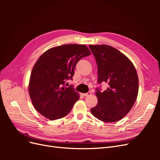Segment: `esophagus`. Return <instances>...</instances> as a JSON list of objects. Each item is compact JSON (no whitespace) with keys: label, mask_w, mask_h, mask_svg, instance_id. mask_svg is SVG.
Wrapping results in <instances>:
<instances>
[{"label":"esophagus","mask_w":160,"mask_h":160,"mask_svg":"<svg viewBox=\"0 0 160 160\" xmlns=\"http://www.w3.org/2000/svg\"><path fill=\"white\" fill-rule=\"evenodd\" d=\"M91 95V92H88V93H82V95H83V96H85V97L89 96V95Z\"/></svg>","instance_id":"34e87169"}]
</instances>
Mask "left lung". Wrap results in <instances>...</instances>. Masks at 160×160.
<instances>
[{"mask_svg": "<svg viewBox=\"0 0 160 160\" xmlns=\"http://www.w3.org/2000/svg\"><path fill=\"white\" fill-rule=\"evenodd\" d=\"M98 65V83H108L104 91L96 89L98 102L91 109L94 117L104 122H118L136 101L139 80L136 69L128 58L106 45H89Z\"/></svg>", "mask_w": 160, "mask_h": 160, "instance_id": "obj_1", "label": "left lung"}]
</instances>
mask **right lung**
<instances>
[{
  "mask_svg": "<svg viewBox=\"0 0 160 160\" xmlns=\"http://www.w3.org/2000/svg\"><path fill=\"white\" fill-rule=\"evenodd\" d=\"M91 55L84 45L68 44L47 50L38 58L32 69L28 93L34 108L50 120L64 118L71 111L79 94L72 85L75 67L81 59Z\"/></svg>",
  "mask_w": 160,
  "mask_h": 160,
  "instance_id": "1",
  "label": "right lung"
}]
</instances>
